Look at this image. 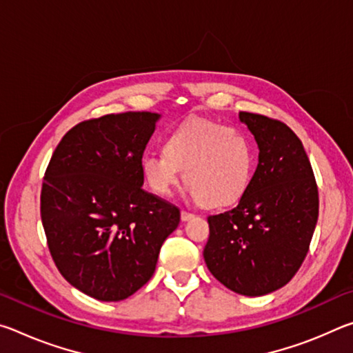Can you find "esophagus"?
I'll list each match as a JSON object with an SVG mask.
<instances>
[{
    "label": "esophagus",
    "mask_w": 353,
    "mask_h": 353,
    "mask_svg": "<svg viewBox=\"0 0 353 353\" xmlns=\"http://www.w3.org/2000/svg\"><path fill=\"white\" fill-rule=\"evenodd\" d=\"M193 218H194L193 213H190V212H187V210H182V212H181V219H182V221H190V219H193Z\"/></svg>",
    "instance_id": "34e87169"
}]
</instances>
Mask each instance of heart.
<instances>
[{
    "label": "heart",
    "instance_id": "1",
    "mask_svg": "<svg viewBox=\"0 0 353 353\" xmlns=\"http://www.w3.org/2000/svg\"><path fill=\"white\" fill-rule=\"evenodd\" d=\"M254 149L241 129L212 119H193L165 137L163 154L141 159V174L155 194L170 196L181 171L187 193L207 207H225L248 190Z\"/></svg>",
    "mask_w": 353,
    "mask_h": 353
}]
</instances>
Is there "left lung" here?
<instances>
[{
  "instance_id": "obj_1",
  "label": "left lung",
  "mask_w": 353,
  "mask_h": 353,
  "mask_svg": "<svg viewBox=\"0 0 353 353\" xmlns=\"http://www.w3.org/2000/svg\"><path fill=\"white\" fill-rule=\"evenodd\" d=\"M259 165L238 205L208 216V271L243 296L282 288L305 260L319 214L318 185L302 141L285 123L240 112Z\"/></svg>"
}]
</instances>
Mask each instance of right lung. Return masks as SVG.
Segmentation results:
<instances>
[{
  "label": "right lung",
  "mask_w": 353,
  "mask_h": 353,
  "mask_svg": "<svg viewBox=\"0 0 353 353\" xmlns=\"http://www.w3.org/2000/svg\"><path fill=\"white\" fill-rule=\"evenodd\" d=\"M159 113L126 112L70 129L48 165L41 223L57 270L103 302L132 296L157 265L181 212L143 190L141 159Z\"/></svg>",
  "instance_id": "obj_1"
}]
</instances>
